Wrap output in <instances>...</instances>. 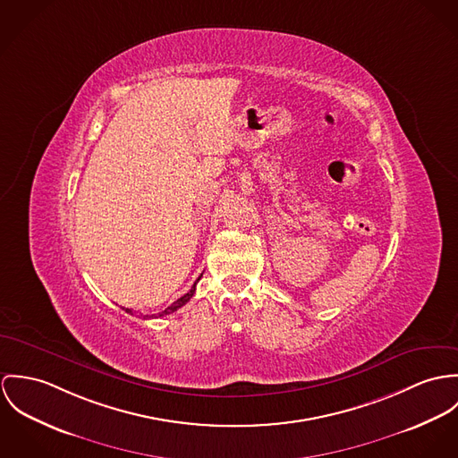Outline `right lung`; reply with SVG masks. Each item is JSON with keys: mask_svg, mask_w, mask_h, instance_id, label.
I'll return each mask as SVG.
<instances>
[{"mask_svg": "<svg viewBox=\"0 0 458 458\" xmlns=\"http://www.w3.org/2000/svg\"><path fill=\"white\" fill-rule=\"evenodd\" d=\"M200 277H202V276H200ZM200 277H199V279H197V281H195V284H193V288H191V290H190V292H188V293H186V295H182V297H181V299H177V301H175V302H174V304L168 305V307H166V309H165V310H161V312H159V314H157V316H165V314H172V312H175V310H177V309H179V307H182V305L188 304V302H190V299H191V297H193V295H195V290H197V283H199V281H200ZM124 310H126V312H128V314H133V310H131V309H124Z\"/></svg>", "mask_w": 458, "mask_h": 458, "instance_id": "1", "label": "right lung"}]
</instances>
